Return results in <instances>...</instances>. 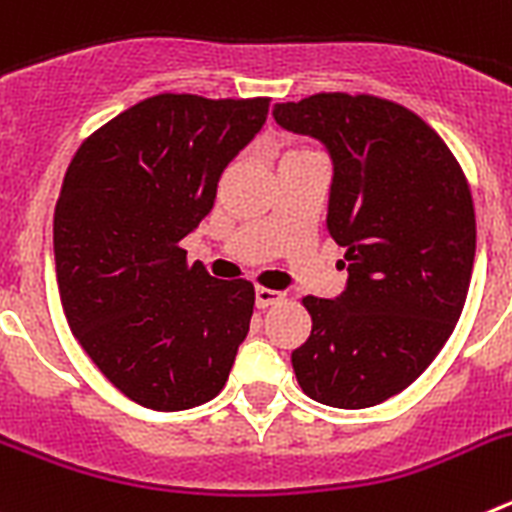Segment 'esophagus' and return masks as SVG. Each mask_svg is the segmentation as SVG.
<instances>
[{
    "mask_svg": "<svg viewBox=\"0 0 512 512\" xmlns=\"http://www.w3.org/2000/svg\"><path fill=\"white\" fill-rule=\"evenodd\" d=\"M284 300V292H277V289L269 287H256V307L259 310H266V307L277 305V302Z\"/></svg>",
    "mask_w": 512,
    "mask_h": 512,
    "instance_id": "1",
    "label": "esophagus"
}]
</instances>
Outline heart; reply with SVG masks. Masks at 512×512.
Returning a JSON list of instances; mask_svg holds the SVG:
<instances>
[{
    "instance_id": "b5f03b06",
    "label": "heart",
    "mask_w": 512,
    "mask_h": 512,
    "mask_svg": "<svg viewBox=\"0 0 512 512\" xmlns=\"http://www.w3.org/2000/svg\"><path fill=\"white\" fill-rule=\"evenodd\" d=\"M297 151H300V148H297Z\"/></svg>"
}]
</instances>
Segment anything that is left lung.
Wrapping results in <instances>:
<instances>
[{"mask_svg":"<svg viewBox=\"0 0 512 512\" xmlns=\"http://www.w3.org/2000/svg\"><path fill=\"white\" fill-rule=\"evenodd\" d=\"M274 120L333 158L328 233L348 269L341 297H302L312 330L292 351L297 382L330 408H372L431 366L464 310L477 248L467 176L390 99L323 92L277 104Z\"/></svg>","mask_w":512,"mask_h":512,"instance_id":"1","label":"left lung"}]
</instances>
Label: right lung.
<instances>
[{
  "label": "right lung",
  "instance_id": "right-lung-1",
  "mask_svg": "<svg viewBox=\"0 0 512 512\" xmlns=\"http://www.w3.org/2000/svg\"><path fill=\"white\" fill-rule=\"evenodd\" d=\"M269 97L156 94L94 130L53 217L61 305L99 372L151 410H187L228 382L253 284L189 264L184 235L269 115Z\"/></svg>",
  "mask_w": 512,
  "mask_h": 512
}]
</instances>
